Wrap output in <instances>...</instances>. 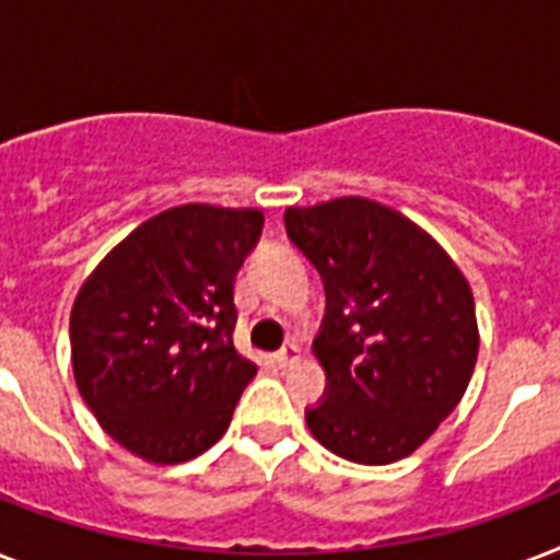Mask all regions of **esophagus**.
<instances>
[{
    "mask_svg": "<svg viewBox=\"0 0 560 560\" xmlns=\"http://www.w3.org/2000/svg\"><path fill=\"white\" fill-rule=\"evenodd\" d=\"M299 358H302V349H299L296 342H288V346H284V349L276 351V363H279L281 369L293 366V363H296Z\"/></svg>",
    "mask_w": 560,
    "mask_h": 560,
    "instance_id": "esophagus-1",
    "label": "esophagus"
}]
</instances>
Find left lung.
<instances>
[{
	"label": "left lung",
	"mask_w": 560,
	"mask_h": 560,
	"mask_svg": "<svg viewBox=\"0 0 560 560\" xmlns=\"http://www.w3.org/2000/svg\"><path fill=\"white\" fill-rule=\"evenodd\" d=\"M284 226L328 302L314 340L328 398L307 409L311 433L360 465L404 459L456 409L477 366L468 279L433 235L366 197L290 206Z\"/></svg>",
	"instance_id": "8db88e82"
}]
</instances>
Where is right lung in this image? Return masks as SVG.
Instances as JSON below:
<instances>
[{"label":"right lung","instance_id":"add662e5","mask_svg":"<svg viewBox=\"0 0 560 560\" xmlns=\"http://www.w3.org/2000/svg\"><path fill=\"white\" fill-rule=\"evenodd\" d=\"M258 209L186 202L144 220L86 276L69 316L78 392L121 447L153 465L226 433L258 366L237 354L235 276Z\"/></svg>","mask_w":560,"mask_h":560}]
</instances>
